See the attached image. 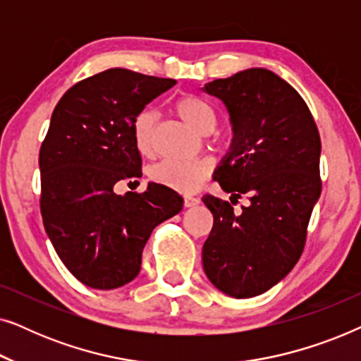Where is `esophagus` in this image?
<instances>
[{"label":"esophagus","instance_id":"obj_1","mask_svg":"<svg viewBox=\"0 0 361 361\" xmlns=\"http://www.w3.org/2000/svg\"><path fill=\"white\" fill-rule=\"evenodd\" d=\"M200 200L197 199V197H192V195H185L184 197V207H195L199 205Z\"/></svg>","mask_w":361,"mask_h":361}]
</instances>
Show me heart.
<instances>
[{
  "label": "heart",
  "instance_id": "b5f03b06",
  "mask_svg": "<svg viewBox=\"0 0 361 361\" xmlns=\"http://www.w3.org/2000/svg\"><path fill=\"white\" fill-rule=\"evenodd\" d=\"M174 111L185 125L202 135H207L216 125V115L204 98L185 95L174 103ZM156 115L149 110L137 113L133 120V140L140 154L152 156L154 142H152V131H154ZM212 162L209 159L194 161H176L166 159L159 164L151 167V179L157 184L169 187L177 192L190 194L199 189L212 174Z\"/></svg>",
  "mask_w": 361,
  "mask_h": 361
}]
</instances>
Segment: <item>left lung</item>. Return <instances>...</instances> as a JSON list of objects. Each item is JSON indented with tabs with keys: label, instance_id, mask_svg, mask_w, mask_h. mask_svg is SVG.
I'll return each mask as SVG.
<instances>
[{
	"label": "left lung",
	"instance_id": "1",
	"mask_svg": "<svg viewBox=\"0 0 361 361\" xmlns=\"http://www.w3.org/2000/svg\"><path fill=\"white\" fill-rule=\"evenodd\" d=\"M233 125L231 149L215 180L248 207L205 195L214 226L202 250L210 283L236 299L263 294L298 263L322 190L320 135L295 88L266 68H248L207 83Z\"/></svg>",
	"mask_w": 361,
	"mask_h": 361
}]
</instances>
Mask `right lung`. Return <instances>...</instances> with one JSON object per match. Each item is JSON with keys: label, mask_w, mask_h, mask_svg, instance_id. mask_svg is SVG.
<instances>
[{"label": "right lung", "mask_w": 361, "mask_h": 361, "mask_svg": "<svg viewBox=\"0 0 361 361\" xmlns=\"http://www.w3.org/2000/svg\"><path fill=\"white\" fill-rule=\"evenodd\" d=\"M174 85L108 68L68 88L54 108L39 152L41 215L59 258L88 288L135 279L151 231L182 210V197L154 182L141 194L113 192L116 182L141 176L133 120Z\"/></svg>", "instance_id": "1"}]
</instances>
